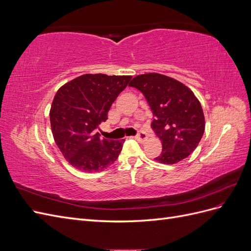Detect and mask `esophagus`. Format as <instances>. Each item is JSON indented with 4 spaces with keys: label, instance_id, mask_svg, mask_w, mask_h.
<instances>
[{
    "label": "esophagus",
    "instance_id": "esophagus-1",
    "mask_svg": "<svg viewBox=\"0 0 251 251\" xmlns=\"http://www.w3.org/2000/svg\"><path fill=\"white\" fill-rule=\"evenodd\" d=\"M147 139H148V136H147L146 133H142V132H141V133H139L137 136H136V140H138L140 143L146 142Z\"/></svg>",
    "mask_w": 251,
    "mask_h": 251
}]
</instances>
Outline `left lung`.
<instances>
[{
    "mask_svg": "<svg viewBox=\"0 0 251 251\" xmlns=\"http://www.w3.org/2000/svg\"><path fill=\"white\" fill-rule=\"evenodd\" d=\"M128 86L144 95L155 116L151 127L161 140L162 151L154 160L175 164L191 155L205 130L201 103L193 91L159 73L137 75Z\"/></svg>",
    "mask_w": 251,
    "mask_h": 251,
    "instance_id": "obj_1",
    "label": "left lung"
}]
</instances>
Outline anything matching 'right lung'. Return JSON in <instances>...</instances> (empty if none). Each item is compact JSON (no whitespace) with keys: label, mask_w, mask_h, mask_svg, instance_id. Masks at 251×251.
Masks as SVG:
<instances>
[{"label":"right lung","mask_w":251,"mask_h":251,"mask_svg":"<svg viewBox=\"0 0 251 251\" xmlns=\"http://www.w3.org/2000/svg\"><path fill=\"white\" fill-rule=\"evenodd\" d=\"M131 78L83 74L57 90L50 109L51 130L60 153L73 168L96 173L116 161L125 139H101L94 130L108 119L112 103Z\"/></svg>","instance_id":"obj_1"}]
</instances>
